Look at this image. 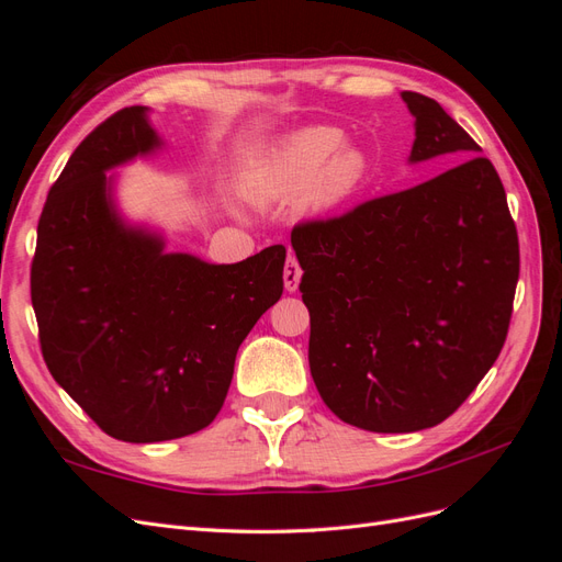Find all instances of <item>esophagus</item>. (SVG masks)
I'll return each mask as SVG.
<instances>
[{"mask_svg": "<svg viewBox=\"0 0 562 562\" xmlns=\"http://www.w3.org/2000/svg\"><path fill=\"white\" fill-rule=\"evenodd\" d=\"M300 279H302V269L295 260V255H288L285 260V269H283V285L288 293H295L297 285H300Z\"/></svg>", "mask_w": 562, "mask_h": 562, "instance_id": "obj_1", "label": "esophagus"}]
</instances>
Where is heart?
I'll return each mask as SVG.
<instances>
[{"label":"heart","instance_id":"heart-1","mask_svg":"<svg viewBox=\"0 0 562 562\" xmlns=\"http://www.w3.org/2000/svg\"><path fill=\"white\" fill-rule=\"evenodd\" d=\"M345 135L333 126H310L283 135L271 145L255 176V187L267 196L304 195V206L326 215L361 192L370 176L366 151L342 143Z\"/></svg>","mask_w":562,"mask_h":562}]
</instances>
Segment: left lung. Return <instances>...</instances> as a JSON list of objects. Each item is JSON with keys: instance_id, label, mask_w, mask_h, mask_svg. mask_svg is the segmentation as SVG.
Instances as JSON below:
<instances>
[{"instance_id": "obj_1", "label": "left lung", "mask_w": 562, "mask_h": 562, "mask_svg": "<svg viewBox=\"0 0 562 562\" xmlns=\"http://www.w3.org/2000/svg\"><path fill=\"white\" fill-rule=\"evenodd\" d=\"M401 98L407 164H462L291 234L314 384L339 419L378 434L436 427L467 401L504 347L520 269L495 166L436 100Z\"/></svg>"}]
</instances>
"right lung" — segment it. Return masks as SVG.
Wrapping results in <instances>:
<instances>
[{"instance_id":"right-lung-1","label":"right lung","mask_w":562,"mask_h":562,"mask_svg":"<svg viewBox=\"0 0 562 562\" xmlns=\"http://www.w3.org/2000/svg\"><path fill=\"white\" fill-rule=\"evenodd\" d=\"M164 145L149 108L100 124L50 187L30 274L48 372L126 443L209 427L236 351L283 293V246L213 265L166 250L164 229L122 213L106 173Z\"/></svg>"}]
</instances>
